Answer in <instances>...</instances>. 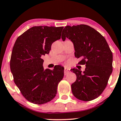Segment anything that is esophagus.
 <instances>
[{
  "label": "esophagus",
  "instance_id": "obj_1",
  "mask_svg": "<svg viewBox=\"0 0 121 121\" xmlns=\"http://www.w3.org/2000/svg\"><path fill=\"white\" fill-rule=\"evenodd\" d=\"M69 73V69L68 68L65 67L64 68V74L65 75H67V74H68Z\"/></svg>",
  "mask_w": 121,
  "mask_h": 121
}]
</instances>
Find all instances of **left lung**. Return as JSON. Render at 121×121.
<instances>
[{
    "mask_svg": "<svg viewBox=\"0 0 121 121\" xmlns=\"http://www.w3.org/2000/svg\"><path fill=\"white\" fill-rule=\"evenodd\" d=\"M63 41L68 38L73 43L75 57L80 58V65L85 71L71 69L77 76L71 84L74 97L84 101L98 98L107 86L112 72V53L105 39L98 31L85 24L65 27L62 32Z\"/></svg>",
    "mask_w": 121,
    "mask_h": 121,
    "instance_id": "1",
    "label": "left lung"
}]
</instances>
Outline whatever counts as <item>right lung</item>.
<instances>
[{
	"label": "right lung",
	"mask_w": 121,
	"mask_h": 121,
	"mask_svg": "<svg viewBox=\"0 0 121 121\" xmlns=\"http://www.w3.org/2000/svg\"><path fill=\"white\" fill-rule=\"evenodd\" d=\"M63 27L34 26L17 39L10 67L14 83L23 97L35 104H43L56 97L64 67L44 70L41 56L48 54L52 44L61 39Z\"/></svg>",
	"instance_id": "1"
}]
</instances>
